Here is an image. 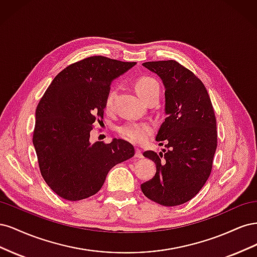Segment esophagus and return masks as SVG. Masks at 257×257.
Returning a JSON list of instances; mask_svg holds the SVG:
<instances>
[{
  "mask_svg": "<svg viewBox=\"0 0 257 257\" xmlns=\"http://www.w3.org/2000/svg\"><path fill=\"white\" fill-rule=\"evenodd\" d=\"M135 157L137 158V159H143L144 158V155H143V151L141 150V149H136V153H135Z\"/></svg>",
  "mask_w": 257,
  "mask_h": 257,
  "instance_id": "1",
  "label": "esophagus"
}]
</instances>
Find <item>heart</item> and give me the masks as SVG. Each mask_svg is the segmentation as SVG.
<instances>
[{
  "mask_svg": "<svg viewBox=\"0 0 257 257\" xmlns=\"http://www.w3.org/2000/svg\"><path fill=\"white\" fill-rule=\"evenodd\" d=\"M135 90L137 94L144 100L149 98L152 95L160 94V84L157 79L151 76H143L138 78L135 82ZM115 89H110L105 99V109L109 110L115 96ZM153 125L147 122H130L124 124L119 128L120 135L125 138L126 141L141 145L146 143L149 137L153 134Z\"/></svg>",
  "mask_w": 257,
  "mask_h": 257,
  "instance_id": "obj_1",
  "label": "heart"
}]
</instances>
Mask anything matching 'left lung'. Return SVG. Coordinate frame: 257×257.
I'll list each match as a JSON object with an SVG mask.
<instances>
[{"label":"left lung","mask_w":257,"mask_h":257,"mask_svg":"<svg viewBox=\"0 0 257 257\" xmlns=\"http://www.w3.org/2000/svg\"><path fill=\"white\" fill-rule=\"evenodd\" d=\"M143 65L164 84L166 118L155 139L165 141L168 150L144 152L155 163L157 173L142 184V191L162 206H178L195 196L211 174L217 146L214 110L204 83L177 61Z\"/></svg>","instance_id":"obj_1"}]
</instances>
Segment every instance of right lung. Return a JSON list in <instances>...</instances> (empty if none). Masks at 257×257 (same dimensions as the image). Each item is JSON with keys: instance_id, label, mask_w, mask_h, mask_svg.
Instances as JSON below:
<instances>
[{"instance_id": "1", "label": "right lung", "mask_w": 257, "mask_h": 257, "mask_svg": "<svg viewBox=\"0 0 257 257\" xmlns=\"http://www.w3.org/2000/svg\"><path fill=\"white\" fill-rule=\"evenodd\" d=\"M136 62L102 56L85 58L60 72L37 105L33 145L44 180L62 198L81 200L96 194L107 174L134 157L123 139L90 143L93 123L104 119L113 79Z\"/></svg>"}]
</instances>
